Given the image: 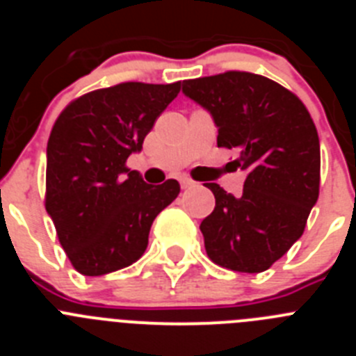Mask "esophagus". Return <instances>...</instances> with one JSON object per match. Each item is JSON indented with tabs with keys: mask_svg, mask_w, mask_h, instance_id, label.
Here are the masks:
<instances>
[{
	"mask_svg": "<svg viewBox=\"0 0 356 356\" xmlns=\"http://www.w3.org/2000/svg\"><path fill=\"white\" fill-rule=\"evenodd\" d=\"M180 184H181V188H191L194 187V181L188 178V176H181L180 178Z\"/></svg>",
	"mask_w": 356,
	"mask_h": 356,
	"instance_id": "34e87169",
	"label": "esophagus"
}]
</instances>
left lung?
Listing matches in <instances>:
<instances>
[{
  "mask_svg": "<svg viewBox=\"0 0 356 356\" xmlns=\"http://www.w3.org/2000/svg\"><path fill=\"white\" fill-rule=\"evenodd\" d=\"M181 92L212 115L217 146L237 149L246 171L237 197L207 184L216 197L200 225L207 254L232 271H266L303 235L319 197L316 124L291 90L253 72L185 80Z\"/></svg>",
  "mask_w": 356,
  "mask_h": 356,
  "instance_id": "1",
  "label": "left lung"
}]
</instances>
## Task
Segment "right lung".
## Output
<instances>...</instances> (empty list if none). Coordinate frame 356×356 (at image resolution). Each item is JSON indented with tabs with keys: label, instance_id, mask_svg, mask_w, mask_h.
<instances>
[{
	"label": "right lung",
	"instance_id": "1",
	"mask_svg": "<svg viewBox=\"0 0 356 356\" xmlns=\"http://www.w3.org/2000/svg\"><path fill=\"white\" fill-rule=\"evenodd\" d=\"M178 92L180 81H128L78 97L56 119L46 151V210L81 275L137 262L155 217L180 193L176 180L149 185L124 165Z\"/></svg>",
	"mask_w": 356,
	"mask_h": 356
}]
</instances>
